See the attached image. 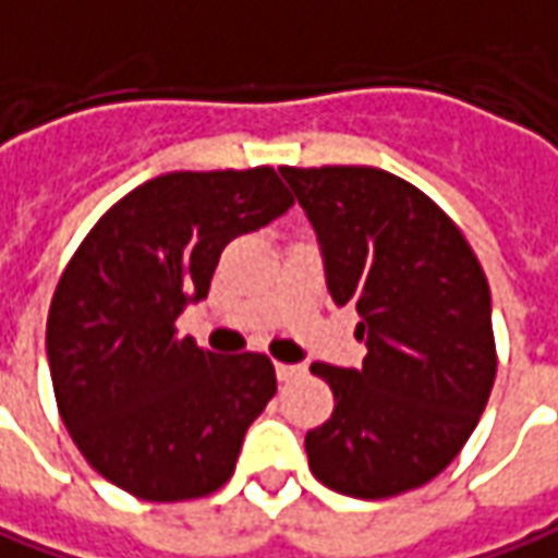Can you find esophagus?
Here are the masks:
<instances>
[{
  "label": "esophagus",
  "mask_w": 558,
  "mask_h": 558,
  "mask_svg": "<svg viewBox=\"0 0 558 558\" xmlns=\"http://www.w3.org/2000/svg\"><path fill=\"white\" fill-rule=\"evenodd\" d=\"M275 374H278L280 383H287V379H293V376L302 374V367H299V364H275Z\"/></svg>",
  "instance_id": "1"
}]
</instances>
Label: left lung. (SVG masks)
I'll return each instance as SVG.
<instances>
[{
    "label": "left lung",
    "mask_w": 558,
    "mask_h": 558,
    "mask_svg": "<svg viewBox=\"0 0 558 558\" xmlns=\"http://www.w3.org/2000/svg\"><path fill=\"white\" fill-rule=\"evenodd\" d=\"M280 175L315 228L327 290L355 305L361 371L312 364L333 416L305 435L327 488L379 500L433 482L488 404L490 290L466 238L423 191L371 166Z\"/></svg>",
    "instance_id": "left-lung-1"
}]
</instances>
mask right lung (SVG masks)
Instances as JSON below:
<instances>
[{"mask_svg":"<svg viewBox=\"0 0 558 558\" xmlns=\"http://www.w3.org/2000/svg\"><path fill=\"white\" fill-rule=\"evenodd\" d=\"M293 206L271 166L138 184L80 243L51 299L46 349L64 426L88 463L142 500L221 488L278 379L259 352L175 333L221 250Z\"/></svg>","mask_w":558,"mask_h":558,"instance_id":"obj_1","label":"right lung"}]
</instances>
